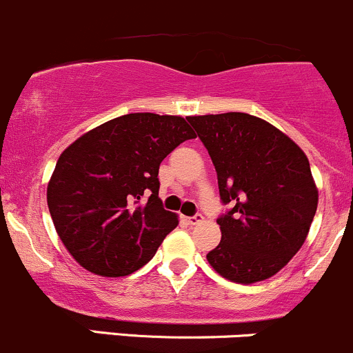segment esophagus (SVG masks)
Masks as SVG:
<instances>
[{
	"label": "esophagus",
	"instance_id": "34e87169",
	"mask_svg": "<svg viewBox=\"0 0 353 353\" xmlns=\"http://www.w3.org/2000/svg\"><path fill=\"white\" fill-rule=\"evenodd\" d=\"M203 220V215L201 213H194L193 216H183V222H186L188 225H196Z\"/></svg>",
	"mask_w": 353,
	"mask_h": 353
}]
</instances>
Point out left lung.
<instances>
[{
	"mask_svg": "<svg viewBox=\"0 0 353 353\" xmlns=\"http://www.w3.org/2000/svg\"><path fill=\"white\" fill-rule=\"evenodd\" d=\"M230 205L216 219L222 241L206 254L216 273L237 283L270 279L307 237L318 190L304 152L282 131L244 112L188 117Z\"/></svg>",
	"mask_w": 353,
	"mask_h": 353,
	"instance_id": "1",
	"label": "left lung"
}]
</instances>
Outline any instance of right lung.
Returning <instances> with one entry per match:
<instances>
[{"label": "right lung", "mask_w": 353, "mask_h": 353, "mask_svg": "<svg viewBox=\"0 0 353 353\" xmlns=\"http://www.w3.org/2000/svg\"><path fill=\"white\" fill-rule=\"evenodd\" d=\"M184 117L134 112L78 138L48 184L59 239L88 272L126 276L147 265L179 223L159 198V167L194 138Z\"/></svg>", "instance_id": "1"}]
</instances>
